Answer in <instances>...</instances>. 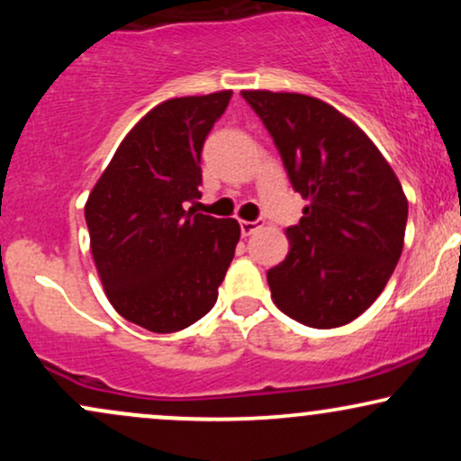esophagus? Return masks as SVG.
<instances>
[{
  "instance_id": "obj_1",
  "label": "esophagus",
  "mask_w": 461,
  "mask_h": 461,
  "mask_svg": "<svg viewBox=\"0 0 461 461\" xmlns=\"http://www.w3.org/2000/svg\"><path fill=\"white\" fill-rule=\"evenodd\" d=\"M262 225H264V221H242V223H240L242 236L256 234L258 230H262Z\"/></svg>"
}]
</instances>
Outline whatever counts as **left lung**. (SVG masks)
Wrapping results in <instances>:
<instances>
[{
    "mask_svg": "<svg viewBox=\"0 0 461 461\" xmlns=\"http://www.w3.org/2000/svg\"><path fill=\"white\" fill-rule=\"evenodd\" d=\"M310 205L288 227L290 251L267 273L284 314L316 330L357 319L403 251L407 199L393 167L362 130L310 95L242 91Z\"/></svg>",
    "mask_w": 461,
    "mask_h": 461,
    "instance_id": "1",
    "label": "left lung"
}]
</instances>
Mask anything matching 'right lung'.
I'll use <instances>...</instances> for the list:
<instances>
[{
    "mask_svg": "<svg viewBox=\"0 0 461 461\" xmlns=\"http://www.w3.org/2000/svg\"><path fill=\"white\" fill-rule=\"evenodd\" d=\"M231 91L168 99L116 149L84 205L105 297L125 321L179 331L214 308L240 225L186 210L199 199L201 149Z\"/></svg>",
    "mask_w": 461,
    "mask_h": 461,
    "instance_id": "1",
    "label": "right lung"
}]
</instances>
